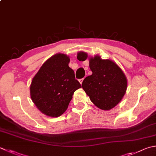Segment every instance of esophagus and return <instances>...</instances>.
Listing matches in <instances>:
<instances>
[{
	"label": "esophagus",
	"instance_id": "esophagus-1",
	"mask_svg": "<svg viewBox=\"0 0 156 156\" xmlns=\"http://www.w3.org/2000/svg\"><path fill=\"white\" fill-rule=\"evenodd\" d=\"M84 80V78H82V79H80V80H79V82H80V83L82 84V81Z\"/></svg>",
	"mask_w": 156,
	"mask_h": 156
}]
</instances>
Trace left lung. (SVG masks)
I'll return each instance as SVG.
<instances>
[{
  "label": "left lung",
  "mask_w": 156,
  "mask_h": 156,
  "mask_svg": "<svg viewBox=\"0 0 156 156\" xmlns=\"http://www.w3.org/2000/svg\"><path fill=\"white\" fill-rule=\"evenodd\" d=\"M88 54L80 51L77 59L84 62ZM89 68L93 74L84 79L82 87L91 101L103 110H110L120 103L127 89V78L114 61L102 59L97 55L88 57Z\"/></svg>",
  "instance_id": "8db88e82"
}]
</instances>
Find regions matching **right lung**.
I'll use <instances>...</instances> for the list:
<instances>
[{"instance_id": "1", "label": "right lung", "mask_w": 156, "mask_h": 156, "mask_svg": "<svg viewBox=\"0 0 156 156\" xmlns=\"http://www.w3.org/2000/svg\"><path fill=\"white\" fill-rule=\"evenodd\" d=\"M69 57L57 53L42 64L30 84V97L40 111L49 117L65 112L75 91L81 88L70 68Z\"/></svg>"}]
</instances>
